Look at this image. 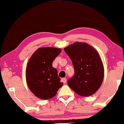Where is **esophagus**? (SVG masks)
<instances>
[{
    "instance_id": "esophagus-1",
    "label": "esophagus",
    "mask_w": 124,
    "mask_h": 124,
    "mask_svg": "<svg viewBox=\"0 0 124 124\" xmlns=\"http://www.w3.org/2000/svg\"><path fill=\"white\" fill-rule=\"evenodd\" d=\"M61 80H62V81L64 83V84H65V83H66L67 81V79L66 78H62Z\"/></svg>"
}]
</instances>
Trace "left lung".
I'll return each instance as SVG.
<instances>
[{
    "instance_id": "8db88e82",
    "label": "left lung",
    "mask_w": 124,
    "mask_h": 124,
    "mask_svg": "<svg viewBox=\"0 0 124 124\" xmlns=\"http://www.w3.org/2000/svg\"><path fill=\"white\" fill-rule=\"evenodd\" d=\"M73 63L74 75L68 85L78 95H93L103 79V66L97 51L85 43L76 42L64 49Z\"/></svg>"
}]
</instances>
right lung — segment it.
<instances>
[{
  "label": "right lung",
  "mask_w": 124,
  "mask_h": 124,
  "mask_svg": "<svg viewBox=\"0 0 124 124\" xmlns=\"http://www.w3.org/2000/svg\"><path fill=\"white\" fill-rule=\"evenodd\" d=\"M61 52V49L51 47L39 48L29 61L26 70L27 84L31 92L39 99L53 98L63 85L57 69L52 66Z\"/></svg>",
  "instance_id": "right-lung-1"
}]
</instances>
